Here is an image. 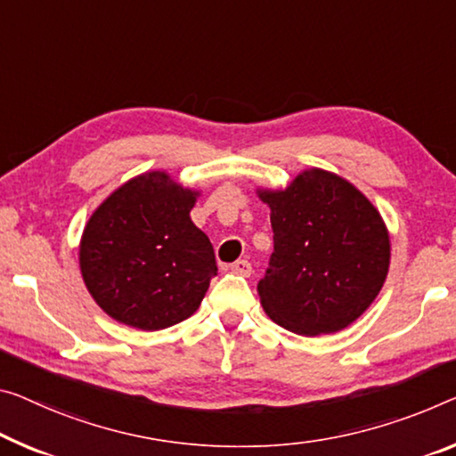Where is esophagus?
Here are the masks:
<instances>
[{"instance_id":"34e87169","label":"esophagus","mask_w":456,"mask_h":456,"mask_svg":"<svg viewBox=\"0 0 456 456\" xmlns=\"http://www.w3.org/2000/svg\"><path fill=\"white\" fill-rule=\"evenodd\" d=\"M230 271L236 273V275H240V277H250L252 265L248 261H244V258H240V261L230 265Z\"/></svg>"}]
</instances>
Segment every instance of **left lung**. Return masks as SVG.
<instances>
[{"label": "left lung", "mask_w": 456, "mask_h": 456, "mask_svg": "<svg viewBox=\"0 0 456 456\" xmlns=\"http://www.w3.org/2000/svg\"><path fill=\"white\" fill-rule=\"evenodd\" d=\"M271 208L273 255L258 281L263 310L287 330L338 332L381 291L389 236L370 201L348 181L312 169L285 191H261Z\"/></svg>", "instance_id": "1"}]
</instances>
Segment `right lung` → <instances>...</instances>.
Wrapping results in <instances>:
<instances>
[{"mask_svg":"<svg viewBox=\"0 0 456 456\" xmlns=\"http://www.w3.org/2000/svg\"><path fill=\"white\" fill-rule=\"evenodd\" d=\"M195 193L165 173L116 189L83 232V281L122 324L163 330L187 320L218 275L214 247L189 218Z\"/></svg>","mask_w":456,"mask_h":456,"instance_id":"right-lung-1","label":"right lung"}]
</instances>
